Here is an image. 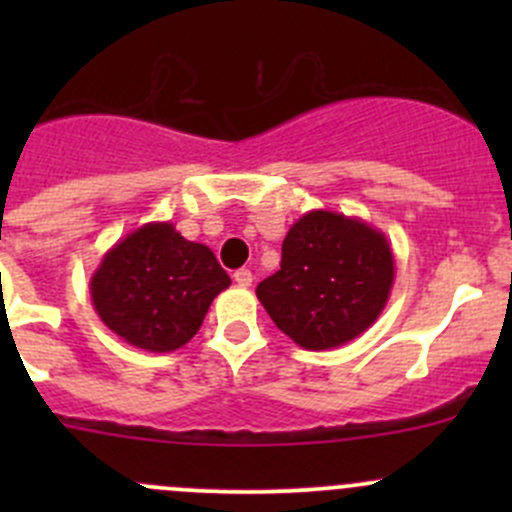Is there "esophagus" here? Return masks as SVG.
Instances as JSON below:
<instances>
[{
	"label": "esophagus",
	"mask_w": 512,
	"mask_h": 512,
	"mask_svg": "<svg viewBox=\"0 0 512 512\" xmlns=\"http://www.w3.org/2000/svg\"><path fill=\"white\" fill-rule=\"evenodd\" d=\"M232 280H235L240 287H250L252 285V272L242 267V270H237L235 275H232Z\"/></svg>",
	"instance_id": "obj_1"
}]
</instances>
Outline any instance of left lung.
<instances>
[{
	"mask_svg": "<svg viewBox=\"0 0 512 512\" xmlns=\"http://www.w3.org/2000/svg\"><path fill=\"white\" fill-rule=\"evenodd\" d=\"M394 287V252L381 230L334 210L289 227L280 270L257 285L277 329L309 352L337 349L379 319Z\"/></svg>",
	"mask_w": 512,
	"mask_h": 512,
	"instance_id": "obj_1",
	"label": "left lung"
}]
</instances>
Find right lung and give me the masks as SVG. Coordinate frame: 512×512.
<instances>
[{"mask_svg": "<svg viewBox=\"0 0 512 512\" xmlns=\"http://www.w3.org/2000/svg\"><path fill=\"white\" fill-rule=\"evenodd\" d=\"M230 277L203 242L173 223H146L103 255L91 275L101 322L131 347L175 352L198 334L210 304Z\"/></svg>", "mask_w": 512, "mask_h": 512, "instance_id": "1", "label": "right lung"}]
</instances>
